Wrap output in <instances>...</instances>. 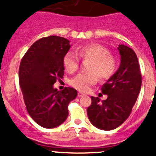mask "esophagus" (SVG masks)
Listing matches in <instances>:
<instances>
[{"label":"esophagus","instance_id":"obj_1","mask_svg":"<svg viewBox=\"0 0 156 156\" xmlns=\"http://www.w3.org/2000/svg\"><path fill=\"white\" fill-rule=\"evenodd\" d=\"M83 95H85V94L83 93H82V92H78V94H77V96H78L79 98L83 97Z\"/></svg>","mask_w":156,"mask_h":156}]
</instances>
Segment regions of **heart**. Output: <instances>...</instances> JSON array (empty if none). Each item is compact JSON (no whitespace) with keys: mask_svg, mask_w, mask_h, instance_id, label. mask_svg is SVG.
<instances>
[{"mask_svg":"<svg viewBox=\"0 0 156 156\" xmlns=\"http://www.w3.org/2000/svg\"><path fill=\"white\" fill-rule=\"evenodd\" d=\"M79 55L84 60H91L88 73H82L70 81V84L80 91H87L90 86L97 83L98 77L102 80L111 78L115 73L117 62L115 56L105 47L99 44H89L77 48ZM80 59L76 54L68 51L63 58L65 69L69 73H73L79 69Z\"/></svg>","mask_w":156,"mask_h":156,"instance_id":"heart-1","label":"heart"}]
</instances>
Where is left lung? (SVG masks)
<instances>
[{
  "label": "left lung",
  "instance_id": "1",
  "mask_svg": "<svg viewBox=\"0 0 156 156\" xmlns=\"http://www.w3.org/2000/svg\"><path fill=\"white\" fill-rule=\"evenodd\" d=\"M118 50L120 66L101 89L108 98L100 102L98 97H91V105L87 109L90 122L103 130L115 129L129 117L142 82L135 52L123 44L119 45Z\"/></svg>",
  "mask_w": 156,
  "mask_h": 156
}]
</instances>
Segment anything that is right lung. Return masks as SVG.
Wrapping results in <instances>:
<instances>
[{"mask_svg":"<svg viewBox=\"0 0 156 156\" xmlns=\"http://www.w3.org/2000/svg\"><path fill=\"white\" fill-rule=\"evenodd\" d=\"M69 48V41L64 37H43L29 48L19 66V85L27 112L37 124L48 129L65 122L69 103L77 95L74 88L58 90L53 87L63 78V58Z\"/></svg>","mask_w":156,"mask_h":156,"instance_id":"obj_1","label":"right lung"}]
</instances>
